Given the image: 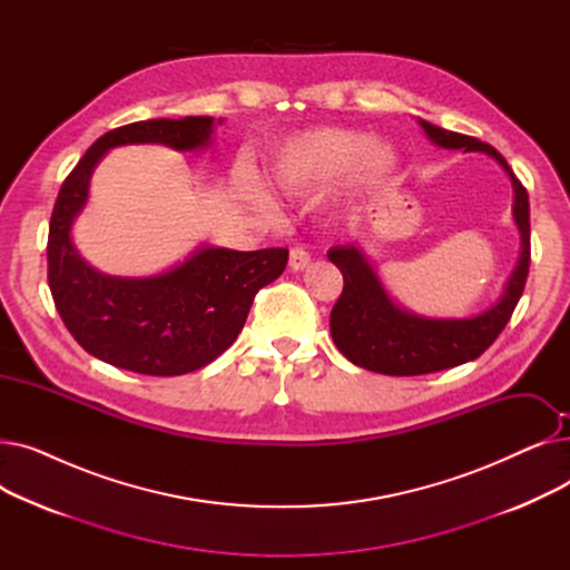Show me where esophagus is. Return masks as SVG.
Segmentation results:
<instances>
[{
	"label": "esophagus",
	"mask_w": 570,
	"mask_h": 570,
	"mask_svg": "<svg viewBox=\"0 0 570 570\" xmlns=\"http://www.w3.org/2000/svg\"><path fill=\"white\" fill-rule=\"evenodd\" d=\"M309 261H312V256H309V252L305 247H293L291 249L288 265H291V269H295V273H301V269H305L309 265Z\"/></svg>",
	"instance_id": "obj_1"
}]
</instances>
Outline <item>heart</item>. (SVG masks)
I'll use <instances>...</instances> for the list:
<instances>
[{"instance_id": "obj_1", "label": "heart", "mask_w": 570, "mask_h": 570, "mask_svg": "<svg viewBox=\"0 0 570 570\" xmlns=\"http://www.w3.org/2000/svg\"><path fill=\"white\" fill-rule=\"evenodd\" d=\"M393 145L367 140L365 134L340 127H316L286 138L265 166L269 183L291 196H309L342 175V191L353 200L381 194L397 170ZM243 189L258 207H269L267 194L245 179Z\"/></svg>"}]
</instances>
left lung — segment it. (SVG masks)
Segmentation results:
<instances>
[{
  "label": "left lung",
  "instance_id": "8db88e82",
  "mask_svg": "<svg viewBox=\"0 0 570 570\" xmlns=\"http://www.w3.org/2000/svg\"><path fill=\"white\" fill-rule=\"evenodd\" d=\"M428 138L445 149L485 153L513 183V219L520 230L522 252L508 277L503 295L485 312L469 318H425L402 309L383 288L365 252L355 245H337L327 252L344 277V291L331 314L335 346L357 367L391 376H415L451 370L475 361L511 318L527 284L531 261L529 196L511 166L488 142L434 127L417 119Z\"/></svg>",
  "mask_w": 570,
  "mask_h": 570
}]
</instances>
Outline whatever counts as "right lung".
Wrapping results in <instances>:
<instances>
[{
  "mask_svg": "<svg viewBox=\"0 0 570 570\" xmlns=\"http://www.w3.org/2000/svg\"><path fill=\"white\" fill-rule=\"evenodd\" d=\"M213 134L215 117L145 119L112 129L87 149L57 194L48 233V286L73 340L108 365L149 376L205 367L237 340L254 295L284 273L288 249L282 247H200L153 277L104 275L76 252L71 226L108 149L157 142L194 153L213 142Z\"/></svg>",
  "mask_w": 570,
  "mask_h": 570,
  "instance_id": "right-lung-1",
  "label": "right lung"
}]
</instances>
